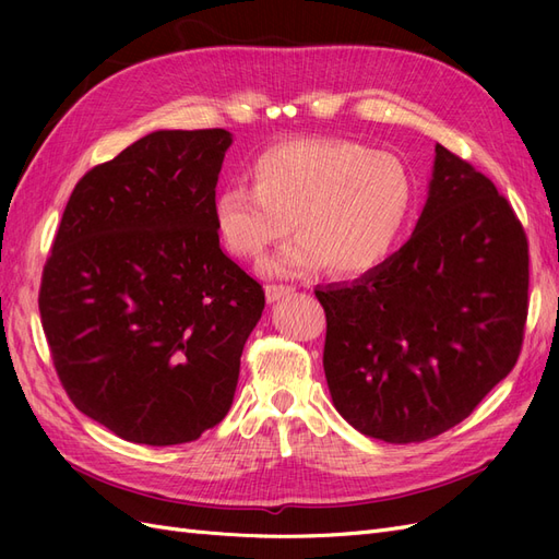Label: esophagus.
Instances as JSON below:
<instances>
[{
	"label": "esophagus",
	"mask_w": 559,
	"mask_h": 559,
	"mask_svg": "<svg viewBox=\"0 0 559 559\" xmlns=\"http://www.w3.org/2000/svg\"><path fill=\"white\" fill-rule=\"evenodd\" d=\"M294 292H296L294 286H286V284H267V286H265V298H267V302H275V300H280V298H284V296L294 294Z\"/></svg>",
	"instance_id": "obj_1"
}]
</instances>
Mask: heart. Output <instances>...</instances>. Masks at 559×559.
Returning <instances> with one entry per match:
<instances>
[{"label":"heart","instance_id":"obj_1","mask_svg":"<svg viewBox=\"0 0 559 559\" xmlns=\"http://www.w3.org/2000/svg\"><path fill=\"white\" fill-rule=\"evenodd\" d=\"M249 177L214 193L212 212L224 245L257 261L294 230L263 267L296 277L329 265L359 277L378 270L396 249L415 202V177L396 154L343 138H302L267 146Z\"/></svg>","mask_w":559,"mask_h":559}]
</instances>
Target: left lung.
<instances>
[{
  "label": "left lung",
  "mask_w": 559,
  "mask_h": 559,
  "mask_svg": "<svg viewBox=\"0 0 559 559\" xmlns=\"http://www.w3.org/2000/svg\"><path fill=\"white\" fill-rule=\"evenodd\" d=\"M314 296L335 411L386 443L429 441L476 411L520 357L527 235L492 179L436 144L413 238L373 273Z\"/></svg>",
  "instance_id": "1"
}]
</instances>
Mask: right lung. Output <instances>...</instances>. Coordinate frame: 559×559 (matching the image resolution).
<instances>
[{"mask_svg":"<svg viewBox=\"0 0 559 559\" xmlns=\"http://www.w3.org/2000/svg\"><path fill=\"white\" fill-rule=\"evenodd\" d=\"M230 132L158 130L95 165L67 202L39 312L67 396L142 445L191 443L230 408L263 286L218 245Z\"/></svg>","mask_w":559,"mask_h":559,"instance_id":"right-lung-1","label":"right lung"}]
</instances>
